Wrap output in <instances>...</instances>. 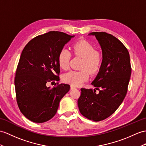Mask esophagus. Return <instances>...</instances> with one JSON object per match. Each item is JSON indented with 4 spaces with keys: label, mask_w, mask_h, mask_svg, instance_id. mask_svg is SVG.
Returning <instances> with one entry per match:
<instances>
[{
    "label": "esophagus",
    "mask_w": 146,
    "mask_h": 146,
    "mask_svg": "<svg viewBox=\"0 0 146 146\" xmlns=\"http://www.w3.org/2000/svg\"><path fill=\"white\" fill-rule=\"evenodd\" d=\"M74 88H76V87L74 86V85H70V89L72 90V89H74Z\"/></svg>",
    "instance_id": "esophagus-1"
}]
</instances>
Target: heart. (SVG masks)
<instances>
[{"label":"heart","mask_w":146,"mask_h":146,"mask_svg":"<svg viewBox=\"0 0 146 146\" xmlns=\"http://www.w3.org/2000/svg\"><path fill=\"white\" fill-rule=\"evenodd\" d=\"M74 54L80 56L83 59L81 62L80 70H70L62 76V80L66 83L74 86H79L87 81L91 74L97 73L100 69L103 63V57L101 53L95 50L94 46L88 41L81 40L72 45ZM71 57L70 52L64 48L60 51L58 62L61 69L66 70L69 67Z\"/></svg>","instance_id":"b5f03b06"}]
</instances>
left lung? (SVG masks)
I'll list each match as a JSON object with an SVG mask.
<instances>
[{
    "label": "left lung",
    "instance_id": "1",
    "mask_svg": "<svg viewBox=\"0 0 146 146\" xmlns=\"http://www.w3.org/2000/svg\"><path fill=\"white\" fill-rule=\"evenodd\" d=\"M100 44L103 63L92 84L99 92L81 88L77 104L80 113L94 121L107 118L118 109L127 94L131 74L129 52L118 39L105 32H92Z\"/></svg>",
    "mask_w": 146,
    "mask_h": 146
}]
</instances>
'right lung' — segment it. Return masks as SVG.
<instances>
[{
	"label": "right lung",
	"mask_w": 146,
	"mask_h": 146,
	"mask_svg": "<svg viewBox=\"0 0 146 146\" xmlns=\"http://www.w3.org/2000/svg\"><path fill=\"white\" fill-rule=\"evenodd\" d=\"M74 36L49 31L32 39L23 49L15 77L16 97L20 111L31 121L41 123L51 119L70 90L68 84L50 88L46 84L59 80L58 54Z\"/></svg>",
	"instance_id": "right-lung-1"
}]
</instances>
